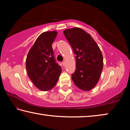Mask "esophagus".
Masks as SVG:
<instances>
[{"label":"esophagus","mask_w":130,"mask_h":130,"mask_svg":"<svg viewBox=\"0 0 130 130\" xmlns=\"http://www.w3.org/2000/svg\"><path fill=\"white\" fill-rule=\"evenodd\" d=\"M62 65L63 66V67H64L65 65V61H63V62H62Z\"/></svg>","instance_id":"obj_1"}]
</instances>
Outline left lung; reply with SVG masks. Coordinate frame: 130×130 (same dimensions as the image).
Wrapping results in <instances>:
<instances>
[{"instance_id": "left-lung-1", "label": "left lung", "mask_w": 130, "mask_h": 130, "mask_svg": "<svg viewBox=\"0 0 130 130\" xmlns=\"http://www.w3.org/2000/svg\"><path fill=\"white\" fill-rule=\"evenodd\" d=\"M76 55V70L72 78L77 87L84 91L93 89L100 79L103 68V55L91 35L81 28L63 31Z\"/></svg>"}]
</instances>
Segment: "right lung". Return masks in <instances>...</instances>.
I'll list each match as a JSON object with an SVG mask.
<instances>
[{"mask_svg": "<svg viewBox=\"0 0 130 130\" xmlns=\"http://www.w3.org/2000/svg\"><path fill=\"white\" fill-rule=\"evenodd\" d=\"M57 36L56 31L39 35L28 53L26 68L28 77L42 91L52 89L58 81L61 67L56 63L52 43Z\"/></svg>", "mask_w": 130, "mask_h": 130, "instance_id": "obj_1", "label": "right lung"}]
</instances>
